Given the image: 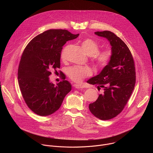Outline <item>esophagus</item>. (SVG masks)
Returning a JSON list of instances; mask_svg holds the SVG:
<instances>
[{
    "label": "esophagus",
    "mask_w": 153,
    "mask_h": 153,
    "mask_svg": "<svg viewBox=\"0 0 153 153\" xmlns=\"http://www.w3.org/2000/svg\"><path fill=\"white\" fill-rule=\"evenodd\" d=\"M74 87L77 89H83L84 88V86L82 85H79V84H76L74 85Z\"/></svg>",
    "instance_id": "obj_1"
}]
</instances>
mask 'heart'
Here are the masks:
<instances>
[{
	"mask_svg": "<svg viewBox=\"0 0 153 153\" xmlns=\"http://www.w3.org/2000/svg\"><path fill=\"white\" fill-rule=\"evenodd\" d=\"M81 45L86 54L90 56L95 55L94 62L96 66L99 68L105 67L111 59V52L108 50L97 53L99 51V45L96 41L91 39L84 40L82 42ZM67 74L71 80L76 82H80L84 78L91 74V70L89 68L75 66L68 68Z\"/></svg>",
	"mask_w": 153,
	"mask_h": 153,
	"instance_id": "1",
	"label": "heart"
}]
</instances>
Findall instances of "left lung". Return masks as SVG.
Instances as JSON below:
<instances>
[{
  "label": "left lung",
  "instance_id": "obj_1",
  "mask_svg": "<svg viewBox=\"0 0 153 153\" xmlns=\"http://www.w3.org/2000/svg\"><path fill=\"white\" fill-rule=\"evenodd\" d=\"M94 33L108 39L111 46L108 65L87 81L102 90L97 99L89 105L90 111L97 118L106 120L120 114L131 95L136 83L135 65L128 47L114 33L110 31Z\"/></svg>",
  "mask_w": 153,
  "mask_h": 153
}]
</instances>
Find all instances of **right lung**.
Returning a JSON list of instances; mask_svg holds the SVG:
<instances>
[{
    "instance_id": "right-lung-1",
    "label": "right lung",
    "mask_w": 153,
    "mask_h": 153,
    "mask_svg": "<svg viewBox=\"0 0 153 153\" xmlns=\"http://www.w3.org/2000/svg\"><path fill=\"white\" fill-rule=\"evenodd\" d=\"M79 35L66 30H49L34 37L25 47L19 65L18 82L25 103L36 114L47 116L56 112L71 90L68 81L63 79L55 86L49 76L51 71L60 68L63 46Z\"/></svg>"
}]
</instances>
